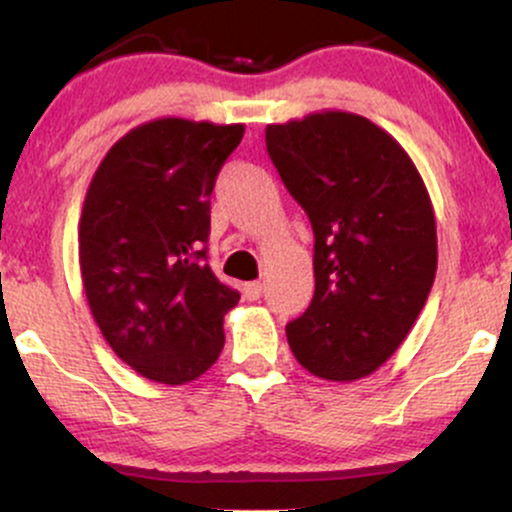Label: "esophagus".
<instances>
[{"label":"esophagus","instance_id":"1","mask_svg":"<svg viewBox=\"0 0 512 512\" xmlns=\"http://www.w3.org/2000/svg\"><path fill=\"white\" fill-rule=\"evenodd\" d=\"M262 291H264L262 281H250V284H245V296H248L250 301H257V298L262 296Z\"/></svg>","mask_w":512,"mask_h":512}]
</instances>
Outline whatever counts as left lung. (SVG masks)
<instances>
[{"instance_id": "left-lung-1", "label": "left lung", "mask_w": 512, "mask_h": 512, "mask_svg": "<svg viewBox=\"0 0 512 512\" xmlns=\"http://www.w3.org/2000/svg\"><path fill=\"white\" fill-rule=\"evenodd\" d=\"M267 154L315 233V293L286 325L305 370L366 378L407 339L438 267L436 216L407 151L354 113L267 125Z\"/></svg>"}]
</instances>
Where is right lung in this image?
Listing matches in <instances>:
<instances>
[{
	"label": "right lung",
	"mask_w": 512,
	"mask_h": 512,
	"mask_svg": "<svg viewBox=\"0 0 512 512\" xmlns=\"http://www.w3.org/2000/svg\"><path fill=\"white\" fill-rule=\"evenodd\" d=\"M243 125L161 117L127 132L93 175L79 221L86 301L129 368L185 385L219 358L240 293L207 264L216 175Z\"/></svg>",
	"instance_id": "right-lung-1"
}]
</instances>
